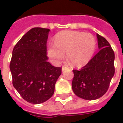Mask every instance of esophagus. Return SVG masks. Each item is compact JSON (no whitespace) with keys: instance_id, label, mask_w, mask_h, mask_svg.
Here are the masks:
<instances>
[{"instance_id":"1","label":"esophagus","mask_w":123,"mask_h":123,"mask_svg":"<svg viewBox=\"0 0 123 123\" xmlns=\"http://www.w3.org/2000/svg\"><path fill=\"white\" fill-rule=\"evenodd\" d=\"M67 67H66V66H62V72H64V70L67 69Z\"/></svg>"}]
</instances>
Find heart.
<instances>
[{
    "mask_svg": "<svg viewBox=\"0 0 123 123\" xmlns=\"http://www.w3.org/2000/svg\"><path fill=\"white\" fill-rule=\"evenodd\" d=\"M96 41L89 33L64 31L57 33L54 44L47 46V53L52 61L59 63L67 53V60L74 67H81L90 60L95 51Z\"/></svg>",
    "mask_w": 123,
    "mask_h": 123,
    "instance_id": "heart-1",
    "label": "heart"
}]
</instances>
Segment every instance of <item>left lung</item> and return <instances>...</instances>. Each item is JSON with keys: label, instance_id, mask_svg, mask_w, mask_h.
Returning <instances> with one entry per match:
<instances>
[{"label": "left lung", "instance_id": "1", "mask_svg": "<svg viewBox=\"0 0 123 123\" xmlns=\"http://www.w3.org/2000/svg\"><path fill=\"white\" fill-rule=\"evenodd\" d=\"M99 51L80 70H73L72 90L78 97L94 100L108 90L115 74V53L105 38L97 34Z\"/></svg>", "mask_w": 123, "mask_h": 123}]
</instances>
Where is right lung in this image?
<instances>
[{"label": "right lung", "mask_w": 123, "mask_h": 123, "mask_svg": "<svg viewBox=\"0 0 123 123\" xmlns=\"http://www.w3.org/2000/svg\"><path fill=\"white\" fill-rule=\"evenodd\" d=\"M50 30L33 28L14 46L10 69L12 84L24 99L33 104L48 100L55 92L61 67L47 61V41Z\"/></svg>", "instance_id": "1"}]
</instances>
